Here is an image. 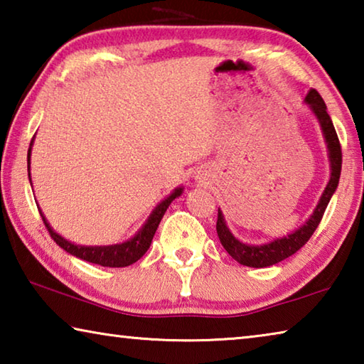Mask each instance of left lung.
Listing matches in <instances>:
<instances>
[{
  "label": "left lung",
  "mask_w": 364,
  "mask_h": 364,
  "mask_svg": "<svg viewBox=\"0 0 364 364\" xmlns=\"http://www.w3.org/2000/svg\"><path fill=\"white\" fill-rule=\"evenodd\" d=\"M305 102L308 107L311 109V112L321 125L323 136L326 144H328L329 152V162H331V178L328 186L324 188L321 199H319L318 205L313 210L311 217L306 220L305 225H301L299 230L287 234L284 237H278L274 241L262 245H249L244 244L232 236V232L228 230L226 221L223 213L218 208V220H217V232L220 237V242L223 245L225 250L230 254L237 263L244 264V267L250 268H264L276 264L282 260H286L287 257L294 255L295 252L300 250L308 242V239L313 236V232L321 221L326 207H328L332 194L336 193L338 186V178H341L342 170V149L341 143H338L336 128L332 125V120L328 114V107L323 101V97L319 96L316 90H310L305 97Z\"/></svg>",
  "instance_id": "left-lung-1"
}]
</instances>
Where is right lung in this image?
I'll return each mask as SVG.
<instances>
[{"mask_svg": "<svg viewBox=\"0 0 364 364\" xmlns=\"http://www.w3.org/2000/svg\"><path fill=\"white\" fill-rule=\"evenodd\" d=\"M32 143H30L28 147V154H27V164H28V178H30V152H32ZM183 194V188H176L173 193H171L168 197L160 202V204L154 208L152 213L149 215L146 223L143 225V228L134 234V236L130 239V241L122 242V244H114V245H78L73 244L70 241H67L60 234H58L56 231L49 226L48 220L45 218V215L40 210V215L43 218V223H45L46 230L51 234V237L54 239L59 247H63L65 252H69L70 255L82 258V260H86L90 263H96L101 264V267H109V268H123L128 267L134 262H138L141 257H143L149 245L152 242L154 234H156L160 220H162L164 213L167 212L168 205L173 202L176 197H180Z\"/></svg>", "mask_w": 364, "mask_h": 364, "instance_id": "add662e5", "label": "right lung"}]
</instances>
